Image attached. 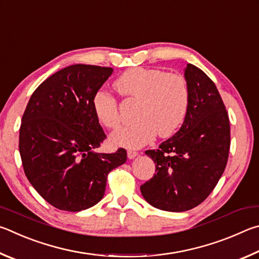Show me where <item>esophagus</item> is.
Returning <instances> with one entry per match:
<instances>
[{
  "label": "esophagus",
  "mask_w": 259,
  "mask_h": 259,
  "mask_svg": "<svg viewBox=\"0 0 259 259\" xmlns=\"http://www.w3.org/2000/svg\"><path fill=\"white\" fill-rule=\"evenodd\" d=\"M138 156H139V152L137 151H133V150L127 151V157H128V159H134V158Z\"/></svg>",
  "instance_id": "obj_1"
}]
</instances>
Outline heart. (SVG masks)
<instances>
[{
	"instance_id": "obj_1",
	"label": "heart",
	"mask_w": 259,
	"mask_h": 259,
	"mask_svg": "<svg viewBox=\"0 0 259 259\" xmlns=\"http://www.w3.org/2000/svg\"><path fill=\"white\" fill-rule=\"evenodd\" d=\"M113 86L124 97L140 101L138 121L113 132L110 137L113 146L142 148L156 134L160 138L170 137L182 125L189 106V90L182 76L138 67L121 74ZM92 107L100 124L107 128L119 126L117 102L112 95L98 91L93 95Z\"/></svg>"
}]
</instances>
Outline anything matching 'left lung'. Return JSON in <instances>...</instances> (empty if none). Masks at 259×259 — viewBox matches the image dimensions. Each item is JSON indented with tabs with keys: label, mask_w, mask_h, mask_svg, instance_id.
<instances>
[{
	"label": "left lung",
	"mask_w": 259,
	"mask_h": 259,
	"mask_svg": "<svg viewBox=\"0 0 259 259\" xmlns=\"http://www.w3.org/2000/svg\"><path fill=\"white\" fill-rule=\"evenodd\" d=\"M184 78L189 106L183 124L157 150L146 151L157 173L140 188L147 202L167 211L200 205L223 174L230 150L229 116L214 81L191 63Z\"/></svg>",
	"instance_id": "obj_1"
}]
</instances>
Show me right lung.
Listing matches in <instances>:
<instances>
[{
  "label": "right lung",
  "mask_w": 259,
  "mask_h": 259,
  "mask_svg": "<svg viewBox=\"0 0 259 259\" xmlns=\"http://www.w3.org/2000/svg\"><path fill=\"white\" fill-rule=\"evenodd\" d=\"M113 69L72 65L40 84L27 104L19 152L27 179L49 203L80 211L101 200L107 176L125 164V149L97 152L106 139L94 115L93 95Z\"/></svg>",
  "instance_id": "right-lung-1"
}]
</instances>
